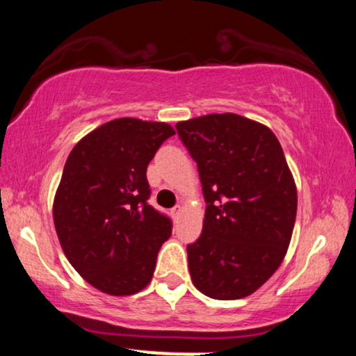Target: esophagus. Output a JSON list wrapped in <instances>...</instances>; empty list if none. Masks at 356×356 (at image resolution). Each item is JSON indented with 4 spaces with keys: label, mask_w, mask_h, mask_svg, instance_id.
Listing matches in <instances>:
<instances>
[{
    "label": "esophagus",
    "mask_w": 356,
    "mask_h": 356,
    "mask_svg": "<svg viewBox=\"0 0 356 356\" xmlns=\"http://www.w3.org/2000/svg\"><path fill=\"white\" fill-rule=\"evenodd\" d=\"M182 212H184V207L182 206H175L174 209H172V216H174L175 219H177V218H181Z\"/></svg>",
    "instance_id": "1"
}]
</instances>
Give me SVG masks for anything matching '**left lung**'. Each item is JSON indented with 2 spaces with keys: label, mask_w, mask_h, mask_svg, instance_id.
I'll return each mask as SVG.
<instances>
[{
  "label": "left lung",
  "mask_w": 356,
  "mask_h": 356,
  "mask_svg": "<svg viewBox=\"0 0 356 356\" xmlns=\"http://www.w3.org/2000/svg\"><path fill=\"white\" fill-rule=\"evenodd\" d=\"M197 162L206 216L187 246L189 273L214 300H239L283 263L295 227L298 192L271 129L238 113H209L175 125Z\"/></svg>",
  "instance_id": "obj_1"
}]
</instances>
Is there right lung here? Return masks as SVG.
Instances as JSON below:
<instances>
[{
    "label": "right lung",
    "instance_id": "obj_1",
    "mask_svg": "<svg viewBox=\"0 0 356 356\" xmlns=\"http://www.w3.org/2000/svg\"><path fill=\"white\" fill-rule=\"evenodd\" d=\"M175 130L122 117L73 147L53 201L65 256L87 283L112 296L144 289L172 224L147 204V165Z\"/></svg>",
    "mask_w": 356,
    "mask_h": 356
}]
</instances>
